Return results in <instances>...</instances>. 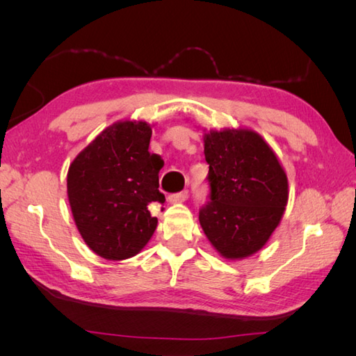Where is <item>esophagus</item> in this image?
Here are the masks:
<instances>
[{"instance_id":"34e87169","label":"esophagus","mask_w":356,"mask_h":356,"mask_svg":"<svg viewBox=\"0 0 356 356\" xmlns=\"http://www.w3.org/2000/svg\"><path fill=\"white\" fill-rule=\"evenodd\" d=\"M186 199H188V191H180V193L168 195L170 203H180V202H185Z\"/></svg>"}]
</instances>
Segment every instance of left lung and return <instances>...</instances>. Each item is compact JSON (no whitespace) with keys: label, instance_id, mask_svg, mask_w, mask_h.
<instances>
[{"label":"left lung","instance_id":"1","mask_svg":"<svg viewBox=\"0 0 356 356\" xmlns=\"http://www.w3.org/2000/svg\"><path fill=\"white\" fill-rule=\"evenodd\" d=\"M209 165V200L199 220L225 259L255 254L282 220L287 177L274 151L252 130L225 128L203 136Z\"/></svg>","mask_w":356,"mask_h":356}]
</instances>
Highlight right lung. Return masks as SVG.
<instances>
[{"mask_svg": "<svg viewBox=\"0 0 356 356\" xmlns=\"http://www.w3.org/2000/svg\"><path fill=\"white\" fill-rule=\"evenodd\" d=\"M151 127L122 120L110 125L70 163L67 194L81 237L107 260L139 254L157 226L149 203L159 191L161 156L148 151Z\"/></svg>", "mask_w": 356, "mask_h": 356, "instance_id": "right-lung-1", "label": "right lung"}]
</instances>
